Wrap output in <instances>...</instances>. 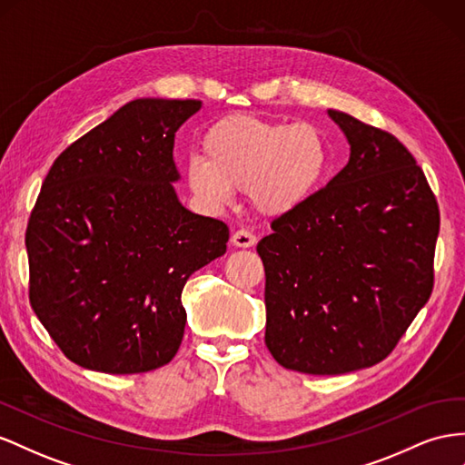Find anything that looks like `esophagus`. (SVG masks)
Listing matches in <instances>:
<instances>
[{"mask_svg": "<svg viewBox=\"0 0 465 465\" xmlns=\"http://www.w3.org/2000/svg\"><path fill=\"white\" fill-rule=\"evenodd\" d=\"M231 241H232V244L238 246V248H250V246H254V244L258 242V238H256V234H252L250 231L241 229V231H236V232L232 234Z\"/></svg>", "mask_w": 465, "mask_h": 465, "instance_id": "1", "label": "esophagus"}]
</instances>
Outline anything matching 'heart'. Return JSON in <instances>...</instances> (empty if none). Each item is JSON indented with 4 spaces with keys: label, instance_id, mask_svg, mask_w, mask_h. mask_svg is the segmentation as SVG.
Listing matches in <instances>:
<instances>
[{
    "label": "heart",
    "instance_id": "b5f03b06",
    "mask_svg": "<svg viewBox=\"0 0 465 465\" xmlns=\"http://www.w3.org/2000/svg\"><path fill=\"white\" fill-rule=\"evenodd\" d=\"M203 153L185 164L190 190L211 207L246 190L252 207L268 217L307 203L329 168V144L311 123L231 115L207 129Z\"/></svg>",
    "mask_w": 465,
    "mask_h": 465
}]
</instances>
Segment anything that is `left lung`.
Instances as JSON below:
<instances>
[{"label":"left lung","instance_id":"8db88e82","mask_svg":"<svg viewBox=\"0 0 465 465\" xmlns=\"http://www.w3.org/2000/svg\"><path fill=\"white\" fill-rule=\"evenodd\" d=\"M348 164L256 250L266 272V346L280 366L341 375L385 360L434 287L440 211L391 133L329 109Z\"/></svg>","mask_w":465,"mask_h":465}]
</instances>
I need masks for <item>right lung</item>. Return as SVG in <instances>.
Returning <instances> with one entry per match:
<instances>
[{
    "instance_id": "obj_1",
    "label": "right lung",
    "mask_w": 465,
    "mask_h": 465,
    "mask_svg": "<svg viewBox=\"0 0 465 465\" xmlns=\"http://www.w3.org/2000/svg\"><path fill=\"white\" fill-rule=\"evenodd\" d=\"M199 107L134 99L46 173L25 232L29 301L82 368L127 375L166 366L183 338L185 282L227 252V224L187 211L172 187L175 131Z\"/></svg>"
}]
</instances>
